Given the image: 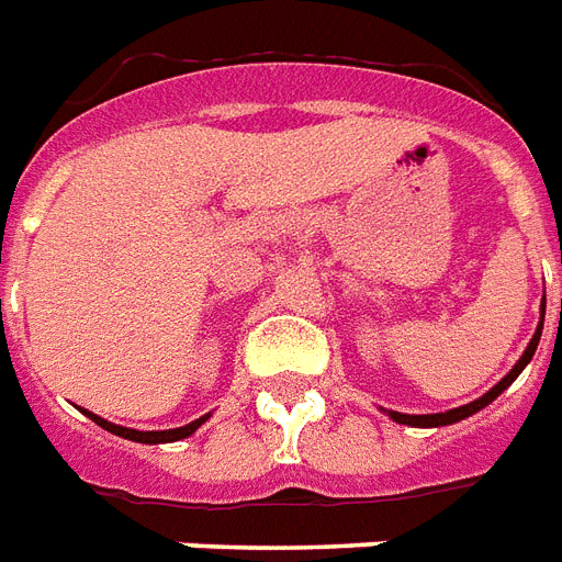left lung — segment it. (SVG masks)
<instances>
[{"label": "left lung", "mask_w": 562, "mask_h": 562, "mask_svg": "<svg viewBox=\"0 0 562 562\" xmlns=\"http://www.w3.org/2000/svg\"><path fill=\"white\" fill-rule=\"evenodd\" d=\"M542 312H546V296H542ZM540 335H542V321L540 326H537V331H533L531 337V344L526 346V352H522V358L514 363V369H510L508 375L499 381V384L494 386V390H487L482 398L471 401V404H464V407H456V409H447V413H430V415H407V413H395V409H386V415H390L392 422H398V424H409V427H445V424H456V422H462V418H468V415L479 413V409H485L491 401L496 398V395H503L505 390H508L514 381H517V375L522 372V369L531 363L533 352H537V344H540Z\"/></svg>", "instance_id": "obj_1"}]
</instances>
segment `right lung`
Segmentation results:
<instances>
[{
	"instance_id": "right-lung-1",
	"label": "right lung",
	"mask_w": 562,
	"mask_h": 562,
	"mask_svg": "<svg viewBox=\"0 0 562 562\" xmlns=\"http://www.w3.org/2000/svg\"><path fill=\"white\" fill-rule=\"evenodd\" d=\"M83 413L89 415L91 422L98 424V427H103V430L115 432V436H121V439L140 441V445H167V441H181L187 439V436H193V432L207 422V415H202V418H195V422L184 424V427H176V430H132V427H121V424L106 422V418H100V415L89 413V409H83Z\"/></svg>"
}]
</instances>
